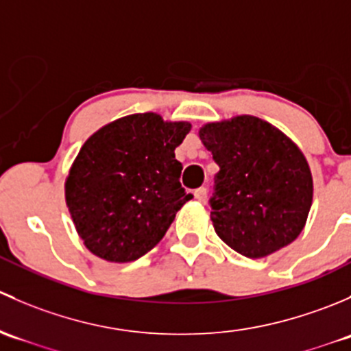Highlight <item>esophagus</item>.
Instances as JSON below:
<instances>
[{"label": "esophagus", "instance_id": "obj_1", "mask_svg": "<svg viewBox=\"0 0 351 351\" xmlns=\"http://www.w3.org/2000/svg\"><path fill=\"white\" fill-rule=\"evenodd\" d=\"M193 195L198 202H205V198H207V189L205 186H200V189H197L195 192H193Z\"/></svg>", "mask_w": 351, "mask_h": 351}]
</instances>
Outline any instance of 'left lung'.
I'll return each mask as SVG.
<instances>
[{"mask_svg": "<svg viewBox=\"0 0 351 351\" xmlns=\"http://www.w3.org/2000/svg\"><path fill=\"white\" fill-rule=\"evenodd\" d=\"M198 136L219 166L208 200L219 238L247 258L292 243L313 204V176L299 147L251 115L207 123Z\"/></svg>", "mask_w": 351, "mask_h": 351, "instance_id": "obj_1", "label": "left lung"}]
</instances>
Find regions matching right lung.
Here are the masks:
<instances>
[{
    "label": "right lung",
    "instance_id": "add662e5",
    "mask_svg": "<svg viewBox=\"0 0 351 351\" xmlns=\"http://www.w3.org/2000/svg\"><path fill=\"white\" fill-rule=\"evenodd\" d=\"M189 122L136 113L101 127L66 180V204L88 250L115 263L144 256L193 195L182 189L175 149Z\"/></svg>",
    "mask_w": 351,
    "mask_h": 351
}]
</instances>
